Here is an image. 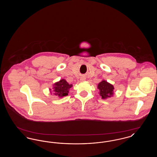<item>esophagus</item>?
Here are the masks:
<instances>
[{
  "label": "esophagus",
  "mask_w": 157,
  "mask_h": 157,
  "mask_svg": "<svg viewBox=\"0 0 157 157\" xmlns=\"http://www.w3.org/2000/svg\"><path fill=\"white\" fill-rule=\"evenodd\" d=\"M81 81H84V79H81Z\"/></svg>",
  "instance_id": "1"
}]
</instances>
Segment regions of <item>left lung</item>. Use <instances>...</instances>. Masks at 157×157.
Listing matches in <instances>:
<instances>
[{"label": "left lung", "instance_id": "8db88e82", "mask_svg": "<svg viewBox=\"0 0 157 157\" xmlns=\"http://www.w3.org/2000/svg\"><path fill=\"white\" fill-rule=\"evenodd\" d=\"M98 88L99 90V95L102 97V99H105L111 97L113 95V86L105 80H102L98 83Z\"/></svg>", "mask_w": 157, "mask_h": 157}]
</instances>
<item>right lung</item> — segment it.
<instances>
[{
  "instance_id": "1",
  "label": "right lung",
  "mask_w": 157,
  "mask_h": 157,
  "mask_svg": "<svg viewBox=\"0 0 157 157\" xmlns=\"http://www.w3.org/2000/svg\"><path fill=\"white\" fill-rule=\"evenodd\" d=\"M72 86V84H69L66 80L62 79L59 82H56L53 84V91L55 95L59 98L67 96L69 93V90ZM50 90H51L50 89Z\"/></svg>"
}]
</instances>
